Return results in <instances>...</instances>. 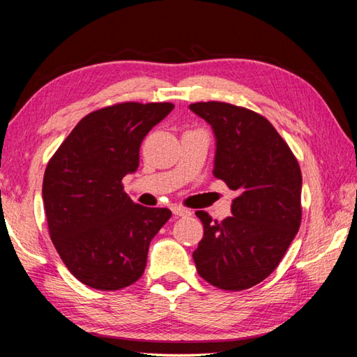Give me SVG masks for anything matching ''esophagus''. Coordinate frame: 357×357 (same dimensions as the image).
Segmentation results:
<instances>
[{"instance_id":"esophagus-1","label":"esophagus","mask_w":357,"mask_h":357,"mask_svg":"<svg viewBox=\"0 0 357 357\" xmlns=\"http://www.w3.org/2000/svg\"><path fill=\"white\" fill-rule=\"evenodd\" d=\"M172 212L178 216H190L192 215V211H188V208L181 207V206H173Z\"/></svg>"}]
</instances>
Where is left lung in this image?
Masks as SVG:
<instances>
[{
    "label": "left lung",
    "instance_id": "obj_1",
    "mask_svg": "<svg viewBox=\"0 0 357 357\" xmlns=\"http://www.w3.org/2000/svg\"><path fill=\"white\" fill-rule=\"evenodd\" d=\"M190 108L215 135V178L236 192L232 216H197L204 235L193 252L198 274L226 291L252 288L282 261L302 221V172L268 119L225 102Z\"/></svg>",
    "mask_w": 357,
    "mask_h": 357
}]
</instances>
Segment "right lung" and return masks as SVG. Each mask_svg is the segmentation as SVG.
Instances as JSON below:
<instances>
[{
	"mask_svg": "<svg viewBox=\"0 0 357 357\" xmlns=\"http://www.w3.org/2000/svg\"><path fill=\"white\" fill-rule=\"evenodd\" d=\"M172 103L125 102L89 113L49 160L43 202L49 235L69 272L89 288L117 291L142 277L169 208L132 202L122 179L139 167L149 131Z\"/></svg>",
	"mask_w": 357,
	"mask_h": 357,
	"instance_id": "obj_1",
	"label": "right lung"
}]
</instances>
